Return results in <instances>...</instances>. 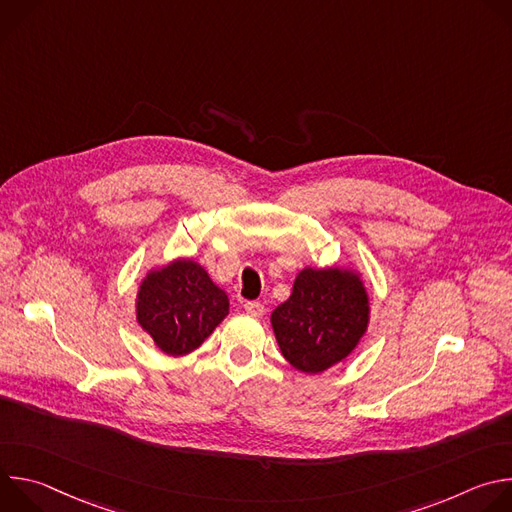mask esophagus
<instances>
[{
  "label": "esophagus",
  "mask_w": 512,
  "mask_h": 512,
  "mask_svg": "<svg viewBox=\"0 0 512 512\" xmlns=\"http://www.w3.org/2000/svg\"><path fill=\"white\" fill-rule=\"evenodd\" d=\"M245 312H247L249 316H253V318H261V316L265 314V306L259 304V302H247V304H245Z\"/></svg>",
  "instance_id": "1"
}]
</instances>
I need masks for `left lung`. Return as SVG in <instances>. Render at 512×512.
I'll return each instance as SVG.
<instances>
[{
  "instance_id": "1",
  "label": "left lung",
  "mask_w": 512,
  "mask_h": 512,
  "mask_svg": "<svg viewBox=\"0 0 512 512\" xmlns=\"http://www.w3.org/2000/svg\"><path fill=\"white\" fill-rule=\"evenodd\" d=\"M369 314V294L356 271L306 267L289 300L273 310L271 326L291 367L318 375L356 348Z\"/></svg>"
}]
</instances>
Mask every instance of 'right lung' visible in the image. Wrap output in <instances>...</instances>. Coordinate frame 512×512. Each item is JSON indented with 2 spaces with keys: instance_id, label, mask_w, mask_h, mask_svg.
<instances>
[{
  "instance_id": "obj_1",
  "label": "right lung",
  "mask_w": 512,
  "mask_h": 512,
  "mask_svg": "<svg viewBox=\"0 0 512 512\" xmlns=\"http://www.w3.org/2000/svg\"><path fill=\"white\" fill-rule=\"evenodd\" d=\"M135 314L156 346L182 356L196 350L229 314V298L202 265L176 259L143 277Z\"/></svg>"
}]
</instances>
